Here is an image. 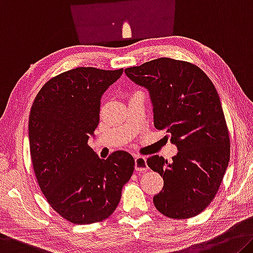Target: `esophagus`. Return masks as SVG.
Wrapping results in <instances>:
<instances>
[{"instance_id": "34e87169", "label": "esophagus", "mask_w": 253, "mask_h": 253, "mask_svg": "<svg viewBox=\"0 0 253 253\" xmlns=\"http://www.w3.org/2000/svg\"><path fill=\"white\" fill-rule=\"evenodd\" d=\"M135 170L139 172H145L148 170L145 156L135 155Z\"/></svg>"}]
</instances>
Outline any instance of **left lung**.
Listing matches in <instances>:
<instances>
[{"mask_svg": "<svg viewBox=\"0 0 253 253\" xmlns=\"http://www.w3.org/2000/svg\"><path fill=\"white\" fill-rule=\"evenodd\" d=\"M126 75L150 93L154 126L166 130L178 153L147 166L163 177L153 203L160 213L184 219L198 215L219 189L230 161V137L217 91L194 64L162 57L128 67Z\"/></svg>", "mask_w": 253, "mask_h": 253, "instance_id": "left-lung-1", "label": "left lung"}]
</instances>
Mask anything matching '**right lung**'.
<instances>
[{
  "instance_id": "1",
  "label": "right lung",
  "mask_w": 253,
  "mask_h": 253,
  "mask_svg": "<svg viewBox=\"0 0 253 253\" xmlns=\"http://www.w3.org/2000/svg\"><path fill=\"white\" fill-rule=\"evenodd\" d=\"M124 70L78 67L50 79L29 115L31 161L47 202L73 224L101 222L117 208L135 160L116 151L100 159L87 145L100 120L105 91Z\"/></svg>"
}]
</instances>
